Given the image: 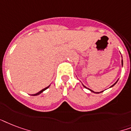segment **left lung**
<instances>
[{
  "label": "left lung",
  "instance_id": "8db88e82",
  "mask_svg": "<svg viewBox=\"0 0 131 131\" xmlns=\"http://www.w3.org/2000/svg\"><path fill=\"white\" fill-rule=\"evenodd\" d=\"M116 83H117V82H116ZM115 84H113V85H112V86H113V85H115ZM112 86H111V87H112ZM84 87H85V88H86V87H85V86H84ZM90 90V91H92V92H93V91H92V90Z\"/></svg>",
  "mask_w": 131,
  "mask_h": 131
}]
</instances>
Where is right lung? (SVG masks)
Segmentation results:
<instances>
[{
    "label": "right lung",
    "instance_id": "1",
    "mask_svg": "<svg viewBox=\"0 0 131 131\" xmlns=\"http://www.w3.org/2000/svg\"><path fill=\"white\" fill-rule=\"evenodd\" d=\"M48 88H49V86H48V87H47V88H44V89H43V90H41V91H40V92H38V93H37V94H33V96H37V95H39V94H41V92H43V91H44V90H46V89H48Z\"/></svg>",
    "mask_w": 131,
    "mask_h": 131
}]
</instances>
